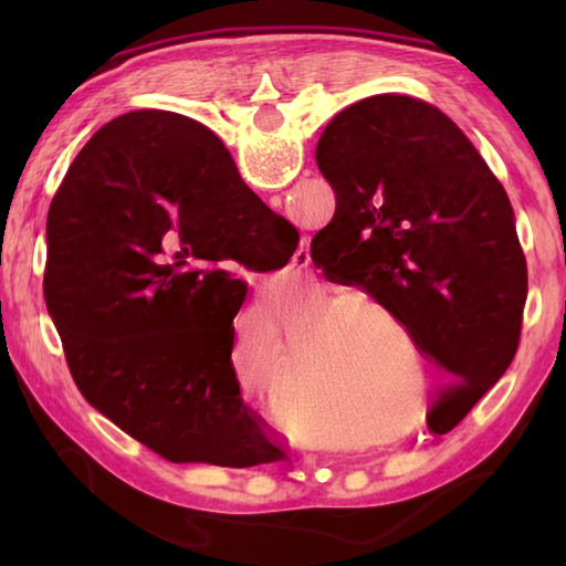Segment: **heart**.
Segmentation results:
<instances>
[{
	"instance_id": "b5f03b06",
	"label": "heart",
	"mask_w": 566,
	"mask_h": 566,
	"mask_svg": "<svg viewBox=\"0 0 566 566\" xmlns=\"http://www.w3.org/2000/svg\"><path fill=\"white\" fill-rule=\"evenodd\" d=\"M357 304L363 306L365 311H369V314L379 316L381 321H387V323H396V316L391 314V308H389L387 304H381L379 298H375V296H371V294H357Z\"/></svg>"
}]
</instances>
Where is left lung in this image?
<instances>
[{"instance_id":"left-lung-1","label":"left lung","mask_w":566,"mask_h":566,"mask_svg":"<svg viewBox=\"0 0 566 566\" xmlns=\"http://www.w3.org/2000/svg\"><path fill=\"white\" fill-rule=\"evenodd\" d=\"M316 160L338 201L314 264L391 308L450 377L432 413L457 423L521 340L527 268L506 189L452 118L401 94L343 109Z\"/></svg>"}]
</instances>
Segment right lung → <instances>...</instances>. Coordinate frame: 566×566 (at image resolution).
Wrapping results in <instances>:
<instances>
[{
    "label": "right lung",
    "mask_w": 566,
    "mask_h": 566,
    "mask_svg": "<svg viewBox=\"0 0 566 566\" xmlns=\"http://www.w3.org/2000/svg\"><path fill=\"white\" fill-rule=\"evenodd\" d=\"M45 235V306L90 406L170 462L280 460L233 369L248 294L235 264L282 270L298 233L207 126L158 109L102 126L53 197Z\"/></svg>",
    "instance_id": "add662e5"
}]
</instances>
